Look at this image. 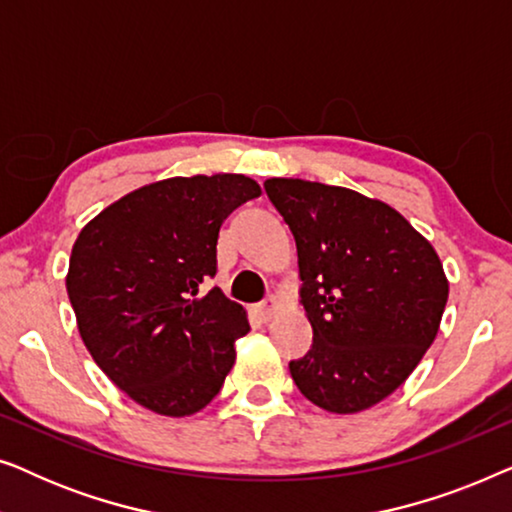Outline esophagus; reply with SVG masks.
Wrapping results in <instances>:
<instances>
[{
	"instance_id": "1",
	"label": "esophagus",
	"mask_w": 512,
	"mask_h": 512,
	"mask_svg": "<svg viewBox=\"0 0 512 512\" xmlns=\"http://www.w3.org/2000/svg\"><path fill=\"white\" fill-rule=\"evenodd\" d=\"M279 310H282V300H279V296H270L268 300H263L261 305H256L254 312L261 321H270Z\"/></svg>"
}]
</instances>
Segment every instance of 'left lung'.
Segmentation results:
<instances>
[{
  "label": "left lung",
  "instance_id": "left-lung-1",
  "mask_svg": "<svg viewBox=\"0 0 512 512\" xmlns=\"http://www.w3.org/2000/svg\"><path fill=\"white\" fill-rule=\"evenodd\" d=\"M265 193L296 240L314 333L289 363L293 382L333 415L373 408L438 335L450 282L436 249L394 207L352 188L272 177Z\"/></svg>",
  "mask_w": 512,
  "mask_h": 512
}]
</instances>
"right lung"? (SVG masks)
I'll list each match as a JSON object with an SVG mask.
<instances>
[{
	"label": "right lung",
	"mask_w": 512,
	"mask_h": 512,
	"mask_svg": "<svg viewBox=\"0 0 512 512\" xmlns=\"http://www.w3.org/2000/svg\"><path fill=\"white\" fill-rule=\"evenodd\" d=\"M261 186L244 174L153 181L76 237L67 296L102 373L142 408L188 417L214 401L249 333L247 310L200 286L216 275L221 223Z\"/></svg>",
	"instance_id": "add662e5"
}]
</instances>
